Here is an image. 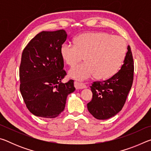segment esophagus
Segmentation results:
<instances>
[{
  "label": "esophagus",
  "instance_id": "34e87169",
  "mask_svg": "<svg viewBox=\"0 0 151 151\" xmlns=\"http://www.w3.org/2000/svg\"><path fill=\"white\" fill-rule=\"evenodd\" d=\"M74 85H75V86L76 89H83V88H85L87 87L86 85H85L84 83H78L77 81H75L74 83Z\"/></svg>",
  "mask_w": 151,
  "mask_h": 151
}]
</instances>
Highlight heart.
Masks as SVG:
<instances>
[{"label": "heart", "instance_id": "1", "mask_svg": "<svg viewBox=\"0 0 151 151\" xmlns=\"http://www.w3.org/2000/svg\"><path fill=\"white\" fill-rule=\"evenodd\" d=\"M125 40L108 32H87L76 37L75 45L64 42L60 54L68 66H73L83 59L85 62L70 70L73 78L84 81L95 75L99 79L114 75L124 59Z\"/></svg>", "mask_w": 151, "mask_h": 151}]
</instances>
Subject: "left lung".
I'll return each mask as SVG.
<instances>
[{"label": "left lung", "instance_id": "obj_1", "mask_svg": "<svg viewBox=\"0 0 151 151\" xmlns=\"http://www.w3.org/2000/svg\"><path fill=\"white\" fill-rule=\"evenodd\" d=\"M127 50L124 64L118 73L106 81L93 82L91 86L93 99L87 108L96 119L111 118L124 105L134 77V61L129 45Z\"/></svg>", "mask_w": 151, "mask_h": 151}]
</instances>
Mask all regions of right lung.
Here are the masks:
<instances>
[{
  "label": "right lung",
  "mask_w": 151,
  "mask_h": 151,
  "mask_svg": "<svg viewBox=\"0 0 151 151\" xmlns=\"http://www.w3.org/2000/svg\"><path fill=\"white\" fill-rule=\"evenodd\" d=\"M65 30L42 31L24 48L19 68L20 91L32 114L55 118L65 108L68 94L75 91L74 81L63 83L66 75L60 47L66 41Z\"/></svg>",
  "instance_id": "add662e5"
}]
</instances>
